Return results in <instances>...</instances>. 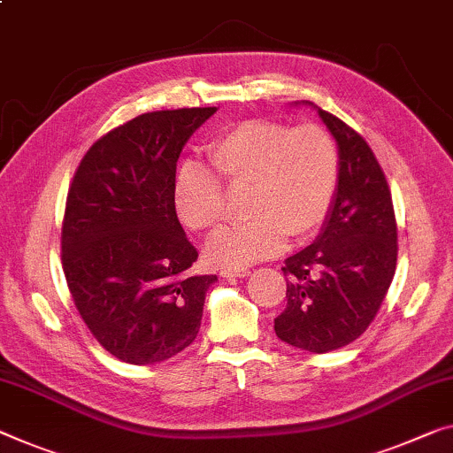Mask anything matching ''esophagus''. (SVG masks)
Listing matches in <instances>:
<instances>
[{"mask_svg":"<svg viewBox=\"0 0 453 453\" xmlns=\"http://www.w3.org/2000/svg\"><path fill=\"white\" fill-rule=\"evenodd\" d=\"M250 271L247 267H222L220 269V275L226 277V280H231V277H247Z\"/></svg>","mask_w":453,"mask_h":453,"instance_id":"34e87169","label":"esophagus"}]
</instances>
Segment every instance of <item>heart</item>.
Here are the masks:
<instances>
[{
    "instance_id": "1",
    "label": "heart",
    "mask_w": 453,
    "mask_h": 453,
    "mask_svg": "<svg viewBox=\"0 0 453 453\" xmlns=\"http://www.w3.org/2000/svg\"><path fill=\"white\" fill-rule=\"evenodd\" d=\"M211 157L228 190H247L249 220L214 234L206 245L208 261L250 265L275 255L285 236L299 241L316 233L328 217L340 156L332 135L319 125L241 121L214 139ZM218 179L196 162L178 172L176 208L192 231H214L225 219V192Z\"/></svg>"
}]
</instances>
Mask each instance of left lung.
<instances>
[{
	"label": "left lung",
	"mask_w": 453,
	"mask_h": 453,
	"mask_svg": "<svg viewBox=\"0 0 453 453\" xmlns=\"http://www.w3.org/2000/svg\"><path fill=\"white\" fill-rule=\"evenodd\" d=\"M303 105L318 111L336 139L340 176L316 241L281 267L288 305L275 318V334L299 350L324 354L354 342L377 316L396 267V222L368 143L328 111Z\"/></svg>",
	"instance_id": "1"
}]
</instances>
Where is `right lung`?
I'll list each match as a JSON object with an SVG mask.
<instances>
[{
	"instance_id": "obj_1",
	"label": "right lung",
	"mask_w": 453,
	"mask_h": 453,
	"mask_svg": "<svg viewBox=\"0 0 453 453\" xmlns=\"http://www.w3.org/2000/svg\"><path fill=\"white\" fill-rule=\"evenodd\" d=\"M217 107L143 113L81 159L62 222V269L76 310L115 358L156 365L190 346L217 275L176 214V164Z\"/></svg>"
}]
</instances>
